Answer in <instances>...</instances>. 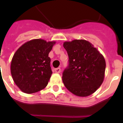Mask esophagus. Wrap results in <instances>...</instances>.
I'll use <instances>...</instances> for the list:
<instances>
[{"instance_id": "34e87169", "label": "esophagus", "mask_w": 123, "mask_h": 123, "mask_svg": "<svg viewBox=\"0 0 123 123\" xmlns=\"http://www.w3.org/2000/svg\"><path fill=\"white\" fill-rule=\"evenodd\" d=\"M55 72H56V73H60V72H61V68H55Z\"/></svg>"}]
</instances>
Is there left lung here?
<instances>
[{
    "label": "left lung",
    "mask_w": 123,
    "mask_h": 123,
    "mask_svg": "<svg viewBox=\"0 0 123 123\" xmlns=\"http://www.w3.org/2000/svg\"><path fill=\"white\" fill-rule=\"evenodd\" d=\"M63 47L68 55V66L62 73L65 87L77 96L90 95L103 83L106 67L104 57L84 39L65 41Z\"/></svg>",
    "instance_id": "8db88e82"
}]
</instances>
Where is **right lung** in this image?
Listing matches in <instances>:
<instances>
[{"label": "right lung", "instance_id": "right-lung-1", "mask_svg": "<svg viewBox=\"0 0 123 123\" xmlns=\"http://www.w3.org/2000/svg\"><path fill=\"white\" fill-rule=\"evenodd\" d=\"M55 41L36 39L26 42L12 57L10 71L14 82L20 90L33 93L43 90L52 74L49 53Z\"/></svg>", "mask_w": 123, "mask_h": 123}]
</instances>
